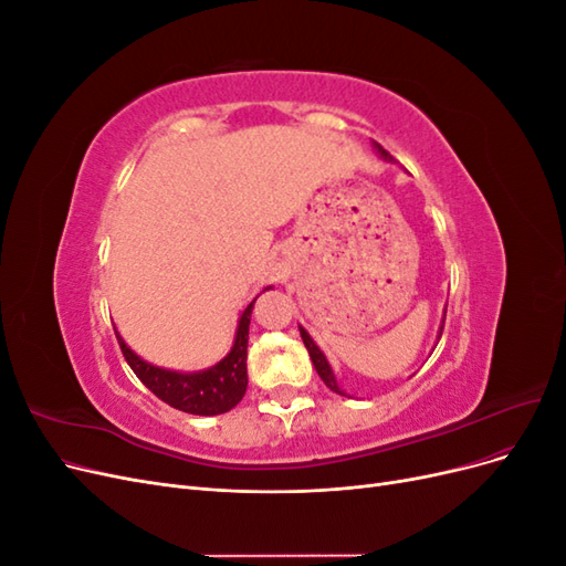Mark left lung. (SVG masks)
I'll return each instance as SVG.
<instances>
[{
    "label": "left lung",
    "instance_id": "8db88e82",
    "mask_svg": "<svg viewBox=\"0 0 566 566\" xmlns=\"http://www.w3.org/2000/svg\"><path fill=\"white\" fill-rule=\"evenodd\" d=\"M375 150L380 153V158H385V160H394L389 153L380 146V144H375ZM443 318H447V314H443ZM441 331H443V325H441ZM441 331H439V337H441ZM300 335H302V342H304V347H306V352H310V356H312V364H314V368H316V373H318V378L325 382V387H331L333 391H337V394H342V397H345V391L339 389V385H337V380H335V375H333V368H331V364H328V358L323 356V352L316 347V342L312 339V335L306 333L302 325H300Z\"/></svg>",
    "mask_w": 566,
    "mask_h": 566
}]
</instances>
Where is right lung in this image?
Returning <instances> with one entry per match:
<instances>
[{"label":"right lung","mask_w":566,"mask_h":566,"mask_svg":"<svg viewBox=\"0 0 566 566\" xmlns=\"http://www.w3.org/2000/svg\"><path fill=\"white\" fill-rule=\"evenodd\" d=\"M254 300L245 306L241 321H238L231 352L208 370L177 373L158 368L146 364L142 356H136L125 345L119 333H115V337L136 378L156 394L158 399L191 416H219L238 406L248 389V333Z\"/></svg>","instance_id":"obj_1"}]
</instances>
